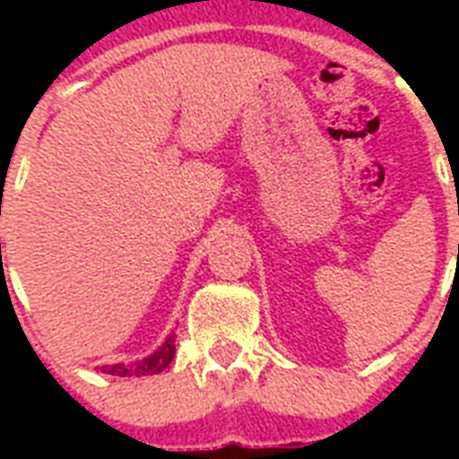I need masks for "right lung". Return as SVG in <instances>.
Instances as JSON below:
<instances>
[{
	"label": "right lung",
	"mask_w": 459,
	"mask_h": 459,
	"mask_svg": "<svg viewBox=\"0 0 459 459\" xmlns=\"http://www.w3.org/2000/svg\"><path fill=\"white\" fill-rule=\"evenodd\" d=\"M173 355H176V341H173V335H169V341H166L154 355L143 359V362L111 364V367H102V371H107V374H117V377H150V374L164 371L166 367L171 364Z\"/></svg>",
	"instance_id": "obj_1"
}]
</instances>
